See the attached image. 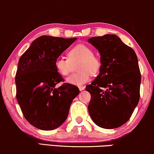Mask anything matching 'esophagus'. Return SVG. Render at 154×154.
<instances>
[{
    "label": "esophagus",
    "mask_w": 154,
    "mask_h": 154,
    "mask_svg": "<svg viewBox=\"0 0 154 154\" xmlns=\"http://www.w3.org/2000/svg\"><path fill=\"white\" fill-rule=\"evenodd\" d=\"M85 89V86H79V90H80V91H82V90H83Z\"/></svg>",
    "instance_id": "obj_1"
}]
</instances>
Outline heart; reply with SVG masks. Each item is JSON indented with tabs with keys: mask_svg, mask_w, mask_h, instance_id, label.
Masks as SVG:
<instances>
[{
	"mask_svg": "<svg viewBox=\"0 0 154 154\" xmlns=\"http://www.w3.org/2000/svg\"><path fill=\"white\" fill-rule=\"evenodd\" d=\"M68 58L58 57L54 62V67L59 75L66 77L69 74L72 64L77 63L76 69L78 72L66 79V82L80 86L90 80L91 75L97 73L101 69V59L93 53L89 46L79 44L71 48L67 53Z\"/></svg>",
	"mask_w": 154,
	"mask_h": 154,
	"instance_id": "b5f03b06",
	"label": "heart"
}]
</instances>
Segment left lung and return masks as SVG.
I'll use <instances>...</instances> for the list:
<instances>
[{"mask_svg":"<svg viewBox=\"0 0 154 154\" xmlns=\"http://www.w3.org/2000/svg\"><path fill=\"white\" fill-rule=\"evenodd\" d=\"M88 42L99 51L102 62L99 75L85 88L91 95L89 113L98 126L116 128L130 119L139 101L138 58L116 35L94 36Z\"/></svg>","mask_w":154,"mask_h":154,"instance_id":"left-lung-1","label":"left lung"}]
</instances>
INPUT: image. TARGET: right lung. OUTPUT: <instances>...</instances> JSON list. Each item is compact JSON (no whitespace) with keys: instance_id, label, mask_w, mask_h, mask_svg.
<instances>
[{"instance_id":"add662e5","label":"right lung","mask_w":154,"mask_h":154,"mask_svg":"<svg viewBox=\"0 0 154 154\" xmlns=\"http://www.w3.org/2000/svg\"><path fill=\"white\" fill-rule=\"evenodd\" d=\"M77 38L42 36L20 57L16 74V100L24 118L33 126L54 130L65 121L79 90L64 82L54 62Z\"/></svg>"}]
</instances>
